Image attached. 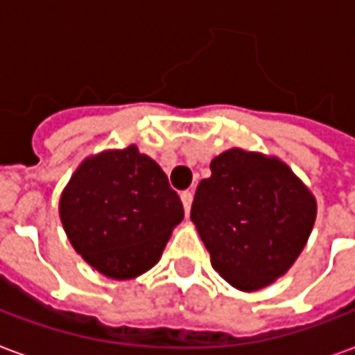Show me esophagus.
Masks as SVG:
<instances>
[{"instance_id":"1","label":"esophagus","mask_w":355,"mask_h":355,"mask_svg":"<svg viewBox=\"0 0 355 355\" xmlns=\"http://www.w3.org/2000/svg\"><path fill=\"white\" fill-rule=\"evenodd\" d=\"M180 200H182V205H184L186 215L190 213V207H192V200H193V193L190 190H186V192L180 193Z\"/></svg>"}]
</instances>
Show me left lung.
<instances>
[{
  "label": "left lung",
  "instance_id": "8db88e82",
  "mask_svg": "<svg viewBox=\"0 0 355 355\" xmlns=\"http://www.w3.org/2000/svg\"><path fill=\"white\" fill-rule=\"evenodd\" d=\"M315 213L312 192L282 159L232 148L211 162L190 218L213 268L232 287L251 293L287 274Z\"/></svg>",
  "mask_w": 355,
  "mask_h": 355
}]
</instances>
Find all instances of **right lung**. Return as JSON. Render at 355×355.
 Returning <instances> with one entry per match:
<instances>
[{
	"instance_id": "1",
	"label": "right lung",
	"mask_w": 355,
	"mask_h": 355,
	"mask_svg": "<svg viewBox=\"0 0 355 355\" xmlns=\"http://www.w3.org/2000/svg\"><path fill=\"white\" fill-rule=\"evenodd\" d=\"M58 213L76 253L112 279L154 266L184 218L167 175L135 144L83 159L62 190Z\"/></svg>"
}]
</instances>
